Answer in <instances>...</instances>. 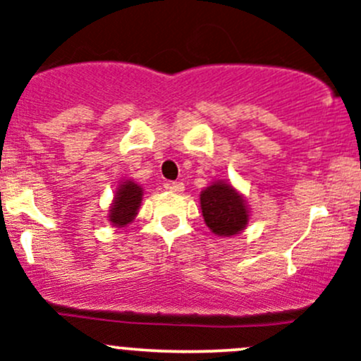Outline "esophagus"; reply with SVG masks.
<instances>
[{"label":"esophagus","mask_w":361,"mask_h":361,"mask_svg":"<svg viewBox=\"0 0 361 361\" xmlns=\"http://www.w3.org/2000/svg\"><path fill=\"white\" fill-rule=\"evenodd\" d=\"M166 188H168V190H171V192L180 193V192L185 190V185L181 183V181H171V183L166 185Z\"/></svg>","instance_id":"esophagus-1"}]
</instances>
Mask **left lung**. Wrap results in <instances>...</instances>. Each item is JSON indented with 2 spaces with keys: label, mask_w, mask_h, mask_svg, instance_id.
<instances>
[{
  "label": "left lung",
  "mask_w": 361,
  "mask_h": 361,
  "mask_svg": "<svg viewBox=\"0 0 361 361\" xmlns=\"http://www.w3.org/2000/svg\"><path fill=\"white\" fill-rule=\"evenodd\" d=\"M200 207L206 225L219 237L238 233L249 221L244 199L223 181H216L200 193Z\"/></svg>",
  "instance_id": "obj_1"
}]
</instances>
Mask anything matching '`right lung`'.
I'll return each mask as SVG.
<instances>
[{"label":"right lung","mask_w":361,"mask_h":361,"mask_svg":"<svg viewBox=\"0 0 361 361\" xmlns=\"http://www.w3.org/2000/svg\"><path fill=\"white\" fill-rule=\"evenodd\" d=\"M143 190L133 181H124L116 193V200L111 209V221L116 226H124L135 219L140 202H142Z\"/></svg>","instance_id":"right-lung-1"}]
</instances>
